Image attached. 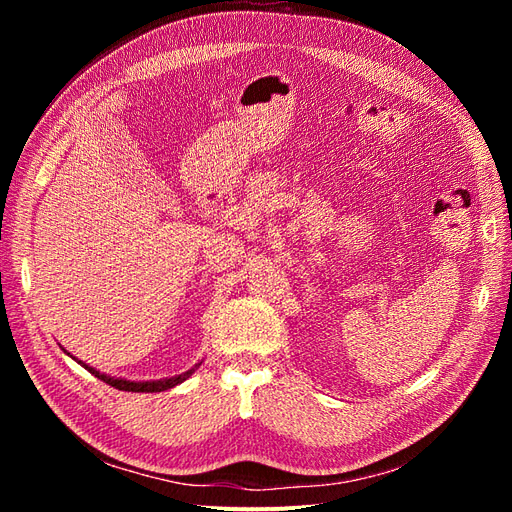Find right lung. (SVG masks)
Instances as JSON below:
<instances>
[{"instance_id":"1","label":"right lung","mask_w":512,"mask_h":512,"mask_svg":"<svg viewBox=\"0 0 512 512\" xmlns=\"http://www.w3.org/2000/svg\"><path fill=\"white\" fill-rule=\"evenodd\" d=\"M66 352V350H64ZM70 354V352H68ZM72 356V354H70ZM72 359L76 361V363H81L89 374H94L96 378H100V380H104L106 384H111V386H115V389H119V391H132V393H160V391H168V389H173V386H177V384H181L183 380H188L192 374H194V369L200 365H194L192 369H188L185 371V374H181V376H173V378H162V380H147V382H134V380H126V378H113V376H106V374H100L98 369H94V367H89L87 363H83V361H79L76 359V356H72Z\"/></svg>"}]
</instances>
